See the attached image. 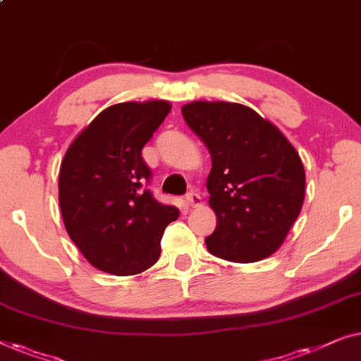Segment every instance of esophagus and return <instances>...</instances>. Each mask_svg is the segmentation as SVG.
<instances>
[{
    "mask_svg": "<svg viewBox=\"0 0 361 361\" xmlns=\"http://www.w3.org/2000/svg\"><path fill=\"white\" fill-rule=\"evenodd\" d=\"M185 201H186V204L190 206V207H197V206L202 204L201 196L197 195L196 191H190V192H188L186 197H185Z\"/></svg>",
    "mask_w": 361,
    "mask_h": 361,
    "instance_id": "34e87169",
    "label": "esophagus"
}]
</instances>
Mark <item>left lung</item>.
Instances as JSON below:
<instances>
[{
	"label": "left lung",
	"mask_w": 361,
	"mask_h": 361,
	"mask_svg": "<svg viewBox=\"0 0 361 361\" xmlns=\"http://www.w3.org/2000/svg\"><path fill=\"white\" fill-rule=\"evenodd\" d=\"M181 114L211 154L206 186L217 224L207 250L235 263L273 255L304 202L306 173L296 149L243 104L192 101Z\"/></svg>",
	"instance_id": "left-lung-1"
}]
</instances>
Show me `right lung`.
Listing matches in <instances>:
<instances>
[{
  "mask_svg": "<svg viewBox=\"0 0 361 361\" xmlns=\"http://www.w3.org/2000/svg\"><path fill=\"white\" fill-rule=\"evenodd\" d=\"M170 109L164 99L109 106L65 152L59 173L65 229L101 271H145L159 260L165 227L178 219L175 206L161 204L144 188L150 169L140 154Z\"/></svg>",
  "mask_w": 361,
  "mask_h": 361,
  "instance_id": "1",
  "label": "right lung"
}]
</instances>
